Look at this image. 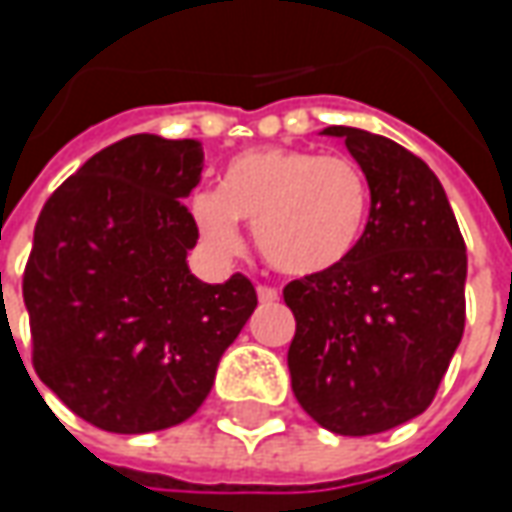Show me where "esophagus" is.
<instances>
[{
  "label": "esophagus",
  "mask_w": 512,
  "mask_h": 512,
  "mask_svg": "<svg viewBox=\"0 0 512 512\" xmlns=\"http://www.w3.org/2000/svg\"><path fill=\"white\" fill-rule=\"evenodd\" d=\"M256 293H259V302H265V305H273V302H279V290L270 285H259L256 287Z\"/></svg>",
  "instance_id": "obj_1"
}]
</instances>
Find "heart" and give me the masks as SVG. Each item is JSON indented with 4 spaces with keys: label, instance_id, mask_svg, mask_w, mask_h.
I'll list each match as a JSON object with an SVG mask.
<instances>
[{
    "label": "heart",
    "instance_id": "b5f03b06",
    "mask_svg": "<svg viewBox=\"0 0 512 512\" xmlns=\"http://www.w3.org/2000/svg\"><path fill=\"white\" fill-rule=\"evenodd\" d=\"M190 213L216 250L239 247L236 219L253 227L267 265L285 276H316L350 259L370 213V182L342 153L256 148L239 153L219 193H193Z\"/></svg>",
    "mask_w": 512,
    "mask_h": 512
}]
</instances>
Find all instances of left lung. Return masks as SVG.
<instances>
[{"instance_id": "8db88e82", "label": "left lung", "mask_w": 512, "mask_h": 512, "mask_svg": "<svg viewBox=\"0 0 512 512\" xmlns=\"http://www.w3.org/2000/svg\"><path fill=\"white\" fill-rule=\"evenodd\" d=\"M370 182L362 242L339 267L282 296L296 333L293 396L339 436H373L424 413L464 333L467 250L442 182L419 156L333 125Z\"/></svg>"}]
</instances>
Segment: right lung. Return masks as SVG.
Segmentation results:
<instances>
[{"mask_svg":"<svg viewBox=\"0 0 512 512\" xmlns=\"http://www.w3.org/2000/svg\"><path fill=\"white\" fill-rule=\"evenodd\" d=\"M202 159L196 139L136 133L90 156L36 219L22 276L33 370L99 430L190 419L256 307L245 273L205 285L187 270L199 227L182 199Z\"/></svg>","mask_w":512,"mask_h":512,"instance_id":"right-lung-1","label":"right lung"}]
</instances>
